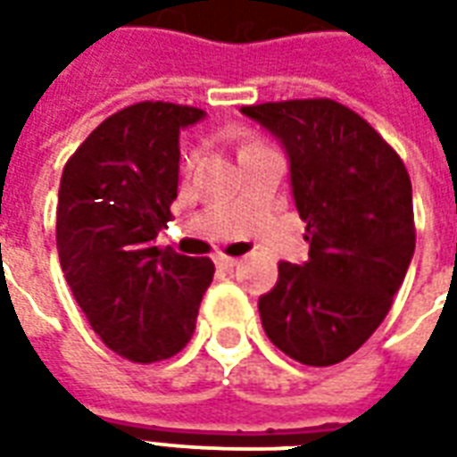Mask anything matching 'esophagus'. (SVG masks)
<instances>
[{
	"instance_id": "1",
	"label": "esophagus",
	"mask_w": 457,
	"mask_h": 457,
	"mask_svg": "<svg viewBox=\"0 0 457 457\" xmlns=\"http://www.w3.org/2000/svg\"><path fill=\"white\" fill-rule=\"evenodd\" d=\"M215 264H218L220 269H235L239 264V259L228 257V254H218V257H215Z\"/></svg>"
}]
</instances>
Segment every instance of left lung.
<instances>
[{
    "label": "left lung",
    "mask_w": 457,
    "mask_h": 457,
    "mask_svg": "<svg viewBox=\"0 0 457 457\" xmlns=\"http://www.w3.org/2000/svg\"><path fill=\"white\" fill-rule=\"evenodd\" d=\"M274 134L306 220L308 259L278 264L259 296L269 340L296 362L328 367L360 350L379 328L416 247L411 180L396 151L336 100L242 107Z\"/></svg>",
    "instance_id": "left-lung-1"
}]
</instances>
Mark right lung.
Returning a JSON list of instances; mask_svg holds the SVG:
<instances>
[{
  "label": "right lung",
  "mask_w": 457,
  "mask_h": 457,
  "mask_svg": "<svg viewBox=\"0 0 457 457\" xmlns=\"http://www.w3.org/2000/svg\"><path fill=\"white\" fill-rule=\"evenodd\" d=\"M198 107L137 103L97 127L65 163L55 245L65 281L103 343L131 362L180 353L215 267L156 247L179 195L180 129Z\"/></svg>",
  "instance_id": "add662e5"
}]
</instances>
